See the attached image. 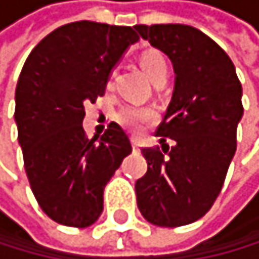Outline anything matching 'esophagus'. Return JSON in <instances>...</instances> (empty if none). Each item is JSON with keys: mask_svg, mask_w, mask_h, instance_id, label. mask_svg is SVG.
<instances>
[{"mask_svg": "<svg viewBox=\"0 0 259 259\" xmlns=\"http://www.w3.org/2000/svg\"><path fill=\"white\" fill-rule=\"evenodd\" d=\"M131 144H133V151H139V143H138L136 138L131 139Z\"/></svg>", "mask_w": 259, "mask_h": 259, "instance_id": "34e87169", "label": "esophagus"}]
</instances>
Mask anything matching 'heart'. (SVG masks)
<instances>
[{
    "label": "heart",
    "instance_id": "heart-1",
    "mask_svg": "<svg viewBox=\"0 0 259 259\" xmlns=\"http://www.w3.org/2000/svg\"><path fill=\"white\" fill-rule=\"evenodd\" d=\"M139 64L146 76L151 79V82H157L159 79L167 77V63L162 58V55L155 50H147L141 55ZM116 120L120 121L121 126H124L130 131H141L144 124L154 120V112L151 108H139L126 105L116 113Z\"/></svg>",
    "mask_w": 259,
    "mask_h": 259
}]
</instances>
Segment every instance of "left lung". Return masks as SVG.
Here are the masks:
<instances>
[{
  "mask_svg": "<svg viewBox=\"0 0 259 259\" xmlns=\"http://www.w3.org/2000/svg\"><path fill=\"white\" fill-rule=\"evenodd\" d=\"M135 29L175 71L172 100L157 128L164 152L141 149L147 172L136 182L138 207L154 226L180 227L203 218L222 190L243 116L242 84L227 53L191 25ZM167 139L174 143L170 150Z\"/></svg>",
  "mask_w": 259,
  "mask_h": 259,
  "instance_id": "obj_1",
  "label": "left lung"
}]
</instances>
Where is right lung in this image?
Returning a JSON list of instances; mask_svg holds the SVG:
<instances>
[{
	"instance_id": "1",
	"label": "right lung",
	"mask_w": 259,
	"mask_h": 259,
	"mask_svg": "<svg viewBox=\"0 0 259 259\" xmlns=\"http://www.w3.org/2000/svg\"><path fill=\"white\" fill-rule=\"evenodd\" d=\"M138 40L133 27L77 21L48 33L22 66L14 120L25 174L41 211L63 226L82 229L100 218L105 186L131 154L118 123L89 139L82 120Z\"/></svg>"
}]
</instances>
